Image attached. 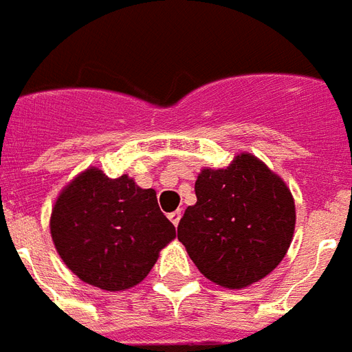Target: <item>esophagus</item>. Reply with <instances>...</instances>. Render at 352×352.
Masks as SVG:
<instances>
[{
	"mask_svg": "<svg viewBox=\"0 0 352 352\" xmlns=\"http://www.w3.org/2000/svg\"><path fill=\"white\" fill-rule=\"evenodd\" d=\"M168 219H170V221H173L176 227H178L179 219H182V210H176V212H173V214H168Z\"/></svg>",
	"mask_w": 352,
	"mask_h": 352,
	"instance_id": "esophagus-1",
	"label": "esophagus"
}]
</instances>
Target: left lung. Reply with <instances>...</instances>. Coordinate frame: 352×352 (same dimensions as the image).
<instances>
[{"label":"left lung","instance_id":"8db88e82","mask_svg":"<svg viewBox=\"0 0 352 352\" xmlns=\"http://www.w3.org/2000/svg\"><path fill=\"white\" fill-rule=\"evenodd\" d=\"M197 204L186 210L178 240L210 281L243 289L268 276L289 250L294 201L279 176L250 153L227 168H204Z\"/></svg>","mask_w":352,"mask_h":352}]
</instances>
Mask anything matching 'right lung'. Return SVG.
I'll list each match as a JSON object with an SVG mask.
<instances>
[{
  "label": "right lung",
  "instance_id": "right-lung-1",
  "mask_svg": "<svg viewBox=\"0 0 352 352\" xmlns=\"http://www.w3.org/2000/svg\"><path fill=\"white\" fill-rule=\"evenodd\" d=\"M56 250L84 283L123 291L140 283L159 251L176 238L153 189L88 168L56 201L50 219Z\"/></svg>",
  "mask_w": 352,
  "mask_h": 352
}]
</instances>
